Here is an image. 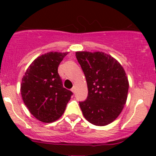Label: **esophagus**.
<instances>
[{
	"mask_svg": "<svg viewBox=\"0 0 156 156\" xmlns=\"http://www.w3.org/2000/svg\"><path fill=\"white\" fill-rule=\"evenodd\" d=\"M76 90V86H74L72 88V90H72V91H73V93H75Z\"/></svg>",
	"mask_w": 156,
	"mask_h": 156,
	"instance_id": "34e87169",
	"label": "esophagus"
}]
</instances>
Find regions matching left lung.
Returning a JSON list of instances; mask_svg holds the SVG:
<instances>
[{
    "label": "left lung",
    "mask_w": 156,
    "mask_h": 156,
    "mask_svg": "<svg viewBox=\"0 0 156 156\" xmlns=\"http://www.w3.org/2000/svg\"><path fill=\"white\" fill-rule=\"evenodd\" d=\"M86 77L88 95L80 106L85 119L105 126L121 113L127 98L129 82L122 66L103 52H76Z\"/></svg>",
    "instance_id": "left-lung-1"
}]
</instances>
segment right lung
<instances>
[{
    "mask_svg": "<svg viewBox=\"0 0 156 156\" xmlns=\"http://www.w3.org/2000/svg\"><path fill=\"white\" fill-rule=\"evenodd\" d=\"M67 52H49L39 56L27 69L21 94L30 113L38 120L51 122L62 116L73 92L63 87L58 67Z\"/></svg>",
    "mask_w": 156,
    "mask_h": 156,
    "instance_id": "right-lung-1",
    "label": "right lung"
}]
</instances>
